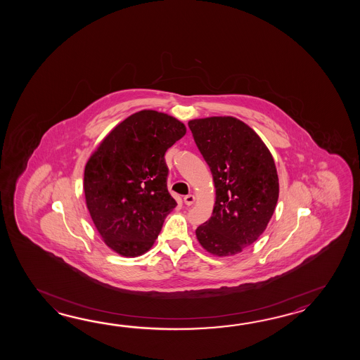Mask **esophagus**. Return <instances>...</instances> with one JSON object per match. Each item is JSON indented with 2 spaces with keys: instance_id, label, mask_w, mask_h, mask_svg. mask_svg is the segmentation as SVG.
<instances>
[{
  "instance_id": "1",
  "label": "esophagus",
  "mask_w": 360,
  "mask_h": 360,
  "mask_svg": "<svg viewBox=\"0 0 360 360\" xmlns=\"http://www.w3.org/2000/svg\"><path fill=\"white\" fill-rule=\"evenodd\" d=\"M184 202H185L186 206H191L195 202V197L193 194H188V195L184 197Z\"/></svg>"
}]
</instances>
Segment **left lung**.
<instances>
[{"instance_id": "8db88e82", "label": "left lung", "mask_w": 360, "mask_h": 360, "mask_svg": "<svg viewBox=\"0 0 360 360\" xmlns=\"http://www.w3.org/2000/svg\"><path fill=\"white\" fill-rule=\"evenodd\" d=\"M188 124L216 188L212 216L195 236L207 252L234 256L259 239L274 214L279 197L276 163L260 136L234 117Z\"/></svg>"}]
</instances>
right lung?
I'll return each mask as SVG.
<instances>
[{
    "instance_id": "obj_1",
    "label": "right lung",
    "mask_w": 360,
    "mask_h": 360,
    "mask_svg": "<svg viewBox=\"0 0 360 360\" xmlns=\"http://www.w3.org/2000/svg\"><path fill=\"white\" fill-rule=\"evenodd\" d=\"M185 132L171 115L140 110L117 124L86 163L89 212L105 245L121 256L149 251L176 207L165 153Z\"/></svg>"
}]
</instances>
